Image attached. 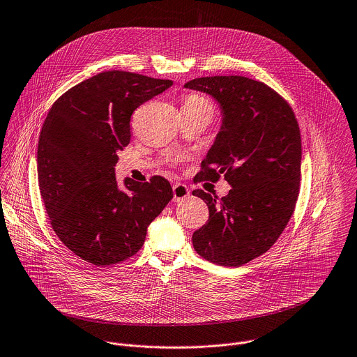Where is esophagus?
Listing matches in <instances>:
<instances>
[{"instance_id": "1", "label": "esophagus", "mask_w": 357, "mask_h": 357, "mask_svg": "<svg viewBox=\"0 0 357 357\" xmlns=\"http://www.w3.org/2000/svg\"><path fill=\"white\" fill-rule=\"evenodd\" d=\"M172 190H174V202L185 200L189 196V193H190L189 188L185 183H175L172 186Z\"/></svg>"}]
</instances>
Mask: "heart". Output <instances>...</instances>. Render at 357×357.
Segmentation results:
<instances>
[{"label":"heart","instance_id":"heart-1","mask_svg":"<svg viewBox=\"0 0 357 357\" xmlns=\"http://www.w3.org/2000/svg\"><path fill=\"white\" fill-rule=\"evenodd\" d=\"M183 107H190V108H208V109H213V105L211 102L200 96V94H196V93H190L185 97V104Z\"/></svg>","mask_w":357,"mask_h":357}]
</instances>
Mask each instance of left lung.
Here are the masks:
<instances>
[{"mask_svg": "<svg viewBox=\"0 0 357 357\" xmlns=\"http://www.w3.org/2000/svg\"><path fill=\"white\" fill-rule=\"evenodd\" d=\"M213 96L222 108L221 130L195 182L232 186L224 197L192 193L208 206V221L192 242L206 260L241 267L264 255L288 225L301 186L302 139L289 102L263 82L207 76L185 84Z\"/></svg>", "mask_w": 357, "mask_h": 357, "instance_id": "left-lung-1", "label": "left lung"}]
</instances>
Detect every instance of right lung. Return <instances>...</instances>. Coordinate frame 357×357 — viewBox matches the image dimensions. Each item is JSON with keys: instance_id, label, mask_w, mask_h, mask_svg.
I'll return each mask as SVG.
<instances>
[{"instance_id": "obj_1", "label": "right lung", "mask_w": 357, "mask_h": 357, "mask_svg": "<svg viewBox=\"0 0 357 357\" xmlns=\"http://www.w3.org/2000/svg\"><path fill=\"white\" fill-rule=\"evenodd\" d=\"M172 80L105 70L52 104L38 139L37 178L50 224L82 260L105 267L136 255L147 227L174 197L169 182L125 179L119 190L116 151L130 142L135 109Z\"/></svg>"}]
</instances>
